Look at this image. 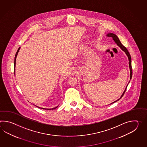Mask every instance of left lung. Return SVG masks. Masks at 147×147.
Returning a JSON list of instances; mask_svg holds the SVG:
<instances>
[{
  "label": "left lung",
  "instance_id": "obj_1",
  "mask_svg": "<svg viewBox=\"0 0 147 147\" xmlns=\"http://www.w3.org/2000/svg\"><path fill=\"white\" fill-rule=\"evenodd\" d=\"M107 36H108V37H109L113 38V40L115 41V42H116V44L119 46L121 49V50L122 51H123L124 52H125V53L127 55V56L128 57V59H129V68H130V79H131V78H132V66H131V56H130V53H129V51H128V50L127 49V48H125V47L122 45L121 43V42H120V41L119 40V38L118 37H117V36L116 35V34H113V33H108V34H107L106 35ZM130 82V81L129 82V83ZM128 83V84H129ZM128 84H127V87L125 88V91H123V94H122V95H121V96L120 97V98L118 99V100H116L115 101H114V102H113V103H111V104H112V103H115V102H116V101H118V100H120L121 98H122V96H123V94H125V90H126V89H127V86H128Z\"/></svg>",
  "mask_w": 147,
  "mask_h": 147
}]
</instances>
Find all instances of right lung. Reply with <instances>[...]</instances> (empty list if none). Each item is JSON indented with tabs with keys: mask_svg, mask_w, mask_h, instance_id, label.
Segmentation results:
<instances>
[{
	"mask_svg": "<svg viewBox=\"0 0 147 147\" xmlns=\"http://www.w3.org/2000/svg\"><path fill=\"white\" fill-rule=\"evenodd\" d=\"M20 47H19V48H18V49L17 50V53H16V55H15V61H14V66H15V67H16V58H17V55H18V52H19V50H20ZM36 106V105H35ZM36 106L38 107V108H41V109H43L45 110H53L55 109H56L57 108L58 106L56 107H55V108H51V109H46V108H40V107H39L37 106Z\"/></svg>",
	"mask_w": 147,
	"mask_h": 147,
	"instance_id": "right-lung-1",
	"label": "right lung"
}]
</instances>
